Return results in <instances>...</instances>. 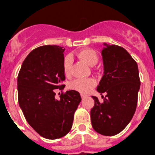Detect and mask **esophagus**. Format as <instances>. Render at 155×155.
<instances>
[{"label": "esophagus", "instance_id": "obj_1", "mask_svg": "<svg viewBox=\"0 0 155 155\" xmlns=\"http://www.w3.org/2000/svg\"><path fill=\"white\" fill-rule=\"evenodd\" d=\"M87 95L81 94V98H82V99H85V98H87Z\"/></svg>", "mask_w": 155, "mask_h": 155}]
</instances>
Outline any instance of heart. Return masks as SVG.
I'll list each match as a JSON object with an SVG mask.
<instances>
[{
	"label": "heart",
	"instance_id": "1",
	"mask_svg": "<svg viewBox=\"0 0 155 155\" xmlns=\"http://www.w3.org/2000/svg\"><path fill=\"white\" fill-rule=\"evenodd\" d=\"M78 57L84 61L87 65L95 66L98 62V55L97 52L92 49H84L80 51L77 54ZM71 66H72V61L71 57L68 56L64 58L63 61V72L65 75L68 76L71 75ZM97 82L94 79L92 78H87V79H76L70 83L69 87L73 90L78 91V92H82V93H86L89 92L92 87L96 85Z\"/></svg>",
	"mask_w": 155,
	"mask_h": 155
}]
</instances>
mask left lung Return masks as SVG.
<instances>
[{
    "label": "left lung",
    "mask_w": 155,
    "mask_h": 155,
    "mask_svg": "<svg viewBox=\"0 0 155 155\" xmlns=\"http://www.w3.org/2000/svg\"><path fill=\"white\" fill-rule=\"evenodd\" d=\"M101 51L104 75L97 86L103 102L93 97L91 121L96 132L113 136L121 132L135 113L140 79L137 63L127 51L117 45L104 43Z\"/></svg>",
    "instance_id": "1"
}]
</instances>
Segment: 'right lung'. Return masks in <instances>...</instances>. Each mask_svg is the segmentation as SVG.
<instances>
[{
    "label": "right lung",
    "instance_id": "add662e5",
    "mask_svg": "<svg viewBox=\"0 0 155 155\" xmlns=\"http://www.w3.org/2000/svg\"><path fill=\"white\" fill-rule=\"evenodd\" d=\"M63 47L42 46L25 58L18 76L19 106L29 125L42 137L57 139L72 127L74 113L81 101L80 93L69 90L55 99V89L65 85Z\"/></svg>",
    "mask_w": 155,
    "mask_h": 155
}]
</instances>
